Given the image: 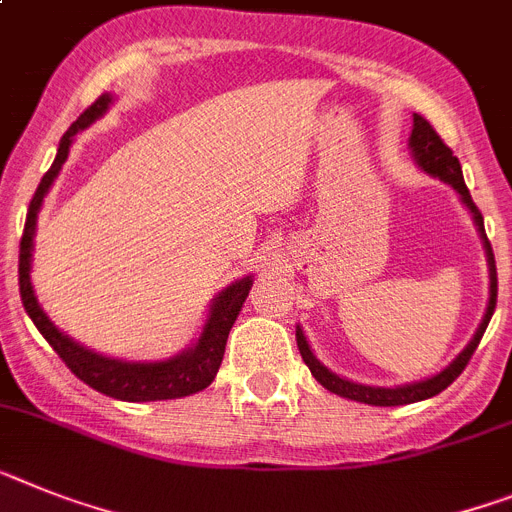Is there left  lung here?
<instances>
[{
  "label": "left lung",
  "mask_w": 512,
  "mask_h": 512,
  "mask_svg": "<svg viewBox=\"0 0 512 512\" xmlns=\"http://www.w3.org/2000/svg\"><path fill=\"white\" fill-rule=\"evenodd\" d=\"M409 150H412L414 163H417L419 170H425L427 176L440 178L443 183H448L453 191L458 194L461 204L469 209L471 220L476 225V233L482 238L484 246V256H487V269H489V298H487V310H484L482 323L476 326L474 336H471V342L466 344L456 357H453L448 365H445L440 373L430 375L425 381H414V383H404V386H368V383H355L349 381V378H342V375L331 373L316 355H313V349H310L308 339L303 334V326H295V339H298V349L300 355H303V362L308 365L310 375L321 383L326 391L336 393V396H342V399L349 401H360V404H370V406H404V404H414V401H425L432 399V396H438L440 391L451 386L456 381L461 370L466 368V362L471 360L474 355V349L479 347V339H482L484 329H487L489 318L495 313L497 305V269H495V253H492V246H489L487 233H484V217L482 212L476 209L474 199H471L469 189H466L464 183V173H461V163H458V157L453 155L451 147L438 137V131L432 129L430 121L422 119L414 113V124H412V134H409Z\"/></svg>",
  "instance_id": "1"
}]
</instances>
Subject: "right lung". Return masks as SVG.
Returning <instances> with one entry per match:
<instances>
[{"label": "right lung", "mask_w": 512, "mask_h": 512, "mask_svg": "<svg viewBox=\"0 0 512 512\" xmlns=\"http://www.w3.org/2000/svg\"><path fill=\"white\" fill-rule=\"evenodd\" d=\"M111 103L113 95L103 93L93 106L82 113L80 119L69 126L67 134L61 137L54 163H51L48 173L38 183L36 194L30 199L25 233L23 240H20V298H23L25 313L30 316V321L36 323V329L41 331L43 339L54 347V352L64 360V365L90 388L119 401L181 399V396L204 391L214 381V375L220 370L222 355H225L227 334L233 329L235 318H238L240 308H243L253 287V274L235 279L225 290L214 295L212 303H209L207 321L199 331V339L183 352H178V355L168 357V360H121V357L100 355L95 349H87L85 344L74 342L72 336L56 329V323L46 316V310L41 308L36 290H33V279H30L38 212L43 207V199H46L48 189L54 186L61 165L67 163L74 134L95 124L111 108Z\"/></svg>", "instance_id": "obj_1"}]
</instances>
